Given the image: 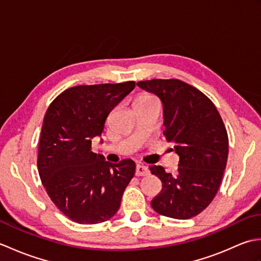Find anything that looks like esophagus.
Wrapping results in <instances>:
<instances>
[{
    "mask_svg": "<svg viewBox=\"0 0 261 261\" xmlns=\"http://www.w3.org/2000/svg\"><path fill=\"white\" fill-rule=\"evenodd\" d=\"M149 174V169L146 166H143L141 164H138L137 165V168H136V175L137 176H146Z\"/></svg>",
    "mask_w": 261,
    "mask_h": 261,
    "instance_id": "34e87169",
    "label": "esophagus"
}]
</instances>
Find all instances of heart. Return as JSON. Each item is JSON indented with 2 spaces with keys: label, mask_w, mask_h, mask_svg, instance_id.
Instances as JSON below:
<instances>
[{
  "label": "heart",
  "mask_w": 261,
  "mask_h": 261,
  "mask_svg": "<svg viewBox=\"0 0 261 261\" xmlns=\"http://www.w3.org/2000/svg\"><path fill=\"white\" fill-rule=\"evenodd\" d=\"M148 99H152V97L150 95H142L138 98V101H148Z\"/></svg>",
  "instance_id": "obj_1"
}]
</instances>
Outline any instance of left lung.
<instances>
[{
	"label": "left lung",
	"instance_id": "left-lung-1",
	"mask_svg": "<svg viewBox=\"0 0 261 261\" xmlns=\"http://www.w3.org/2000/svg\"><path fill=\"white\" fill-rule=\"evenodd\" d=\"M137 85L162 101L164 135L176 143L179 156L175 174L163 166L150 167L163 182L151 206L168 218L191 219L208 206L222 180L229 153L223 121L207 96L179 80L143 81Z\"/></svg>",
	"mask_w": 261,
	"mask_h": 261
}]
</instances>
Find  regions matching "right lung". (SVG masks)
<instances>
[{
    "instance_id": "add662e5",
    "label": "right lung",
    "mask_w": 261,
    "mask_h": 261,
    "mask_svg": "<svg viewBox=\"0 0 261 261\" xmlns=\"http://www.w3.org/2000/svg\"><path fill=\"white\" fill-rule=\"evenodd\" d=\"M135 82L68 88L49 105L41 127L38 171L49 197L80 224H96L118 212L136 173L132 159L119 164L92 151L111 111L134 91Z\"/></svg>"
}]
</instances>
